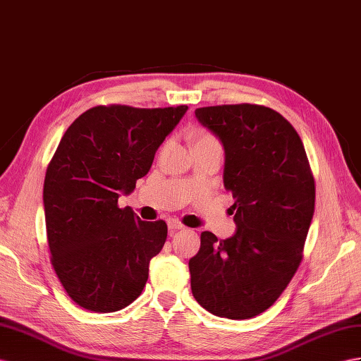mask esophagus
Segmentation results:
<instances>
[{
    "label": "esophagus",
    "mask_w": 361,
    "mask_h": 361,
    "mask_svg": "<svg viewBox=\"0 0 361 361\" xmlns=\"http://www.w3.org/2000/svg\"><path fill=\"white\" fill-rule=\"evenodd\" d=\"M168 227H169V230H181V228H184V226L181 224V221H178L177 218H169L168 219Z\"/></svg>",
    "instance_id": "esophagus-1"
}]
</instances>
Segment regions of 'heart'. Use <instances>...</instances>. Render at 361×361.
I'll return each instance as SVG.
<instances>
[{
  "instance_id": "obj_1",
  "label": "heart",
  "mask_w": 361,
  "mask_h": 361,
  "mask_svg": "<svg viewBox=\"0 0 361 361\" xmlns=\"http://www.w3.org/2000/svg\"><path fill=\"white\" fill-rule=\"evenodd\" d=\"M195 143H219V142L216 140V137L214 134H210L207 131H200L193 135V145Z\"/></svg>"
}]
</instances>
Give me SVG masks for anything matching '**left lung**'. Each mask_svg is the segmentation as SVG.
Here are the masks:
<instances>
[{"mask_svg":"<svg viewBox=\"0 0 361 361\" xmlns=\"http://www.w3.org/2000/svg\"><path fill=\"white\" fill-rule=\"evenodd\" d=\"M224 145V188L236 233H201L189 261L192 294L219 317L259 316L298 271L314 215L316 183L303 143L277 111L255 104L195 109Z\"/></svg>","mask_w":361,"mask_h":361,"instance_id":"1","label":"left lung"}]
</instances>
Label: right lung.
Here are the masks:
<instances>
[{
    "mask_svg": "<svg viewBox=\"0 0 361 361\" xmlns=\"http://www.w3.org/2000/svg\"><path fill=\"white\" fill-rule=\"evenodd\" d=\"M186 111L99 105L61 138L44 180L45 226L53 269L79 307L114 312L142 294L168 226L142 221L117 201L149 172Z\"/></svg>",
    "mask_w": 361,
    "mask_h": 361,
    "instance_id": "obj_1",
    "label": "right lung"
}]
</instances>
